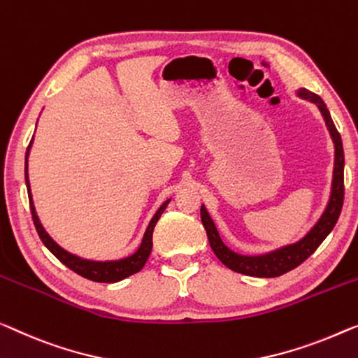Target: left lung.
Returning a JSON list of instances; mask_svg holds the SVG:
<instances>
[{
    "mask_svg": "<svg viewBox=\"0 0 358 358\" xmlns=\"http://www.w3.org/2000/svg\"><path fill=\"white\" fill-rule=\"evenodd\" d=\"M296 94L299 98L307 99L318 108L322 114L324 125H327L329 136H331L334 145V167H333V180H331V193H329L328 204L324 210L310 230H308L299 241L286 246L270 250V252L259 255H244L238 254L222 241L220 234L213 223L212 217L207 212L206 206H201V220L206 228L207 238H209L210 248L213 254L217 255L220 262L228 268L248 276H257V278H275L291 271L292 268L301 265L303 260L310 257L317 248L324 241V238L333 231V228L341 215L344 202V149L343 140H341L339 131L336 130L331 114L318 94L308 92L306 88H299Z\"/></svg>",
    "mask_w": 358,
    "mask_h": 358,
    "instance_id": "1",
    "label": "left lung"
}]
</instances>
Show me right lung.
Wrapping results in <instances>:
<instances>
[{"instance_id": "right-lung-1", "label": "right lung", "mask_w": 358, "mask_h": 358, "mask_svg": "<svg viewBox=\"0 0 358 358\" xmlns=\"http://www.w3.org/2000/svg\"><path fill=\"white\" fill-rule=\"evenodd\" d=\"M31 145H34V138H31L30 145L27 148V152H25V185H27V193H29L31 218H34L35 228L40 234V239L43 241V244H45V246L50 249V252L55 255L56 259H59L67 268H71L72 271H76L77 275L83 276V278L87 280H92L96 282H117L120 280L128 278V276L133 273H138V271L145 266L149 254H151L154 227H156V223L159 218H161L162 212L167 209L169 202L172 199L164 201L161 207L156 210V213H154L151 222H149V225L146 227L145 234H143L140 246H138V249L133 254L117 260H90V259L78 257L77 254H72L64 248H61L59 244L50 236V233L45 230V227L41 225L38 213H36L35 204H34V196H31L30 180H29V154H30Z\"/></svg>"}]
</instances>
